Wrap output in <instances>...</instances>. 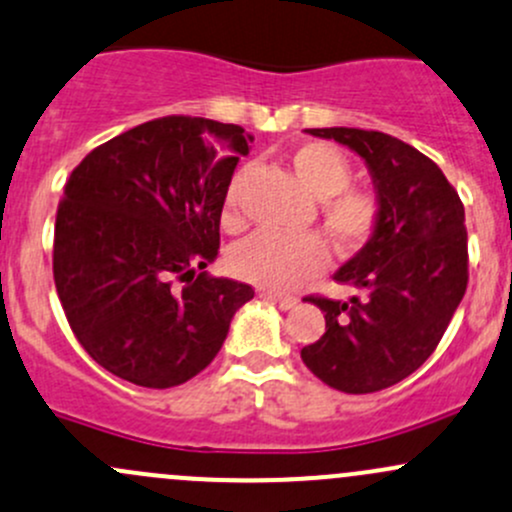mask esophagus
<instances>
[{"instance_id": "34e87169", "label": "esophagus", "mask_w": 512, "mask_h": 512, "mask_svg": "<svg viewBox=\"0 0 512 512\" xmlns=\"http://www.w3.org/2000/svg\"><path fill=\"white\" fill-rule=\"evenodd\" d=\"M262 297H265V299H270V301H274V304H279V309H284V311L294 309V306H297V304H299V299H297V297H289V294H277V292H262Z\"/></svg>"}]
</instances>
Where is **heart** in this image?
<instances>
[{"label": "heart", "mask_w": 512, "mask_h": 512, "mask_svg": "<svg viewBox=\"0 0 512 512\" xmlns=\"http://www.w3.org/2000/svg\"><path fill=\"white\" fill-rule=\"evenodd\" d=\"M292 166L299 181L324 201V223L343 250H355L370 238L378 220V201L373 193L348 188L351 164L336 147L324 142H306L294 149ZM240 179H235L225 196V220L238 218ZM228 265L245 282L265 289H292L314 277L328 265V247L321 235H250L230 250Z\"/></svg>", "instance_id": "1"}]
</instances>
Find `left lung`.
Returning <instances> with one entry per match:
<instances>
[{
  "label": "left lung",
  "instance_id": "1",
  "mask_svg": "<svg viewBox=\"0 0 512 512\" xmlns=\"http://www.w3.org/2000/svg\"><path fill=\"white\" fill-rule=\"evenodd\" d=\"M358 154L373 179L378 220L333 274L360 299L309 297L326 331L301 348L328 387L365 395L412 375L444 336L469 282L464 203L441 169L402 139L355 127L306 129Z\"/></svg>",
  "mask_w": 512,
  "mask_h": 512
}]
</instances>
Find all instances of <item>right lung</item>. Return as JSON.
<instances>
[{"label": "right lung", "mask_w": 512, "mask_h": 512, "mask_svg": "<svg viewBox=\"0 0 512 512\" xmlns=\"http://www.w3.org/2000/svg\"><path fill=\"white\" fill-rule=\"evenodd\" d=\"M252 134L161 117L93 149L56 215L53 279L80 346L117 378L174 387L218 355L250 284L208 277Z\"/></svg>", "instance_id": "add662e5"}]
</instances>
